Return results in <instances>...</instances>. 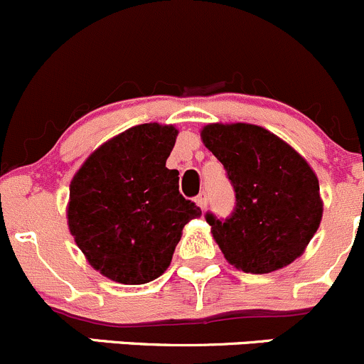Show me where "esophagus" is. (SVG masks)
Wrapping results in <instances>:
<instances>
[{
    "label": "esophagus",
    "instance_id": "34e87169",
    "mask_svg": "<svg viewBox=\"0 0 364 364\" xmlns=\"http://www.w3.org/2000/svg\"><path fill=\"white\" fill-rule=\"evenodd\" d=\"M196 203L199 204L200 210H206V208H208V196H206V192H200L199 196L196 197Z\"/></svg>",
    "mask_w": 364,
    "mask_h": 364
}]
</instances>
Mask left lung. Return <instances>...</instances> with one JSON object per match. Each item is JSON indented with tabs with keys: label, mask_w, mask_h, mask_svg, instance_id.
Instances as JSON below:
<instances>
[{
	"label": "left lung",
	"mask_w": 364,
	"mask_h": 364,
	"mask_svg": "<svg viewBox=\"0 0 364 364\" xmlns=\"http://www.w3.org/2000/svg\"><path fill=\"white\" fill-rule=\"evenodd\" d=\"M200 136L235 190L229 217L204 215L225 259L249 274L297 259L322 218L318 179L304 158L254 124H210Z\"/></svg>",
	"instance_id": "obj_1"
}]
</instances>
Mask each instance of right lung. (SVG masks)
Returning <instances> with one entry per match:
<instances>
[{"instance_id": "obj_1", "label": "right lung", "mask_w": 364, "mask_h": 364, "mask_svg": "<svg viewBox=\"0 0 364 364\" xmlns=\"http://www.w3.org/2000/svg\"><path fill=\"white\" fill-rule=\"evenodd\" d=\"M172 126L140 124L103 144L70 183L69 229L88 263L108 279L144 284L171 264L185 224L200 208L165 167Z\"/></svg>"}]
</instances>
